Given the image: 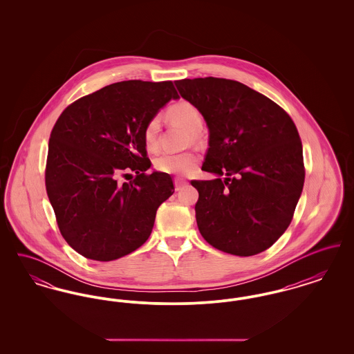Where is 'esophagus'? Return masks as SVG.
I'll use <instances>...</instances> for the list:
<instances>
[{
    "label": "esophagus",
    "instance_id": "34e87169",
    "mask_svg": "<svg viewBox=\"0 0 354 354\" xmlns=\"http://www.w3.org/2000/svg\"><path fill=\"white\" fill-rule=\"evenodd\" d=\"M185 185H187V182L183 180V179H179V178L175 179V189H176V191H180Z\"/></svg>",
    "mask_w": 354,
    "mask_h": 354
}]
</instances>
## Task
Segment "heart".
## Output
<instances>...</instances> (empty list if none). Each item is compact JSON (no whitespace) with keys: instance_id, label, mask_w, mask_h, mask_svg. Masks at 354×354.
<instances>
[{"instance_id":"obj_1","label":"heart","mask_w":354,"mask_h":354,"mask_svg":"<svg viewBox=\"0 0 354 354\" xmlns=\"http://www.w3.org/2000/svg\"><path fill=\"white\" fill-rule=\"evenodd\" d=\"M169 117L174 122L182 124L189 133L196 134L203 126V117L196 106L189 102H178L169 109ZM159 117L153 115L143 127V142L149 150L158 147ZM199 163V155L194 151L163 152L155 158V169L165 174L185 175L195 169Z\"/></svg>"}]
</instances>
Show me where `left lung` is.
<instances>
[{
	"label": "left lung",
	"instance_id": "8db88e82",
	"mask_svg": "<svg viewBox=\"0 0 354 354\" xmlns=\"http://www.w3.org/2000/svg\"><path fill=\"white\" fill-rule=\"evenodd\" d=\"M175 84L209 130L203 171L227 176L191 180L204 240L236 256L268 250L286 232L303 191L296 124L277 103L237 81L205 77Z\"/></svg>",
	"mask_w": 354,
	"mask_h": 354
}]
</instances>
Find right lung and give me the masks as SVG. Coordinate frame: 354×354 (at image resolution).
Segmentation results:
<instances>
[{
	"instance_id": "obj_1",
	"label": "right lung",
	"mask_w": 354,
	"mask_h": 354,
	"mask_svg": "<svg viewBox=\"0 0 354 354\" xmlns=\"http://www.w3.org/2000/svg\"><path fill=\"white\" fill-rule=\"evenodd\" d=\"M171 98L172 81H123L73 102L49 139L46 192L61 235L97 261L134 252L151 235L158 207L175 188L151 162L143 127ZM136 174L135 179H122ZM129 180V179H127Z\"/></svg>"
}]
</instances>
